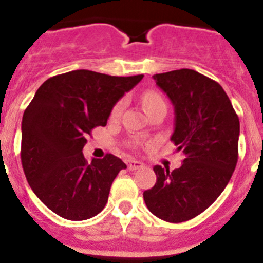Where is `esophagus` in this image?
Segmentation results:
<instances>
[{"label": "esophagus", "instance_id": "esophagus-1", "mask_svg": "<svg viewBox=\"0 0 263 263\" xmlns=\"http://www.w3.org/2000/svg\"><path fill=\"white\" fill-rule=\"evenodd\" d=\"M127 166H128V170H139V168L143 167V162L135 161V159H127Z\"/></svg>", "mask_w": 263, "mask_h": 263}]
</instances>
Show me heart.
<instances>
[{
  "instance_id": "b5f03b06",
  "label": "heart",
  "mask_w": 263,
  "mask_h": 263,
  "mask_svg": "<svg viewBox=\"0 0 263 263\" xmlns=\"http://www.w3.org/2000/svg\"><path fill=\"white\" fill-rule=\"evenodd\" d=\"M141 102H143V106L146 112H149L151 110H153L154 107L159 106V105H166L165 101H163V98H162L158 93L154 92V90H146V92L143 95V97H141ZM123 106H124L123 101L117 102V104L114 105V107H112L111 114H110L111 115V118L119 117L122 110H123Z\"/></svg>"
}]
</instances>
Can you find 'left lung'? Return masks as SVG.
<instances>
[{"mask_svg": "<svg viewBox=\"0 0 263 263\" xmlns=\"http://www.w3.org/2000/svg\"><path fill=\"white\" fill-rule=\"evenodd\" d=\"M174 105L171 141L184 156L179 168L154 166V187L144 192L159 219L180 223L205 212L231 179L237 163L240 122L223 88L190 68L156 73Z\"/></svg>", "mask_w": 263, "mask_h": 263, "instance_id": "left-lung-1", "label": "left lung"}]
</instances>
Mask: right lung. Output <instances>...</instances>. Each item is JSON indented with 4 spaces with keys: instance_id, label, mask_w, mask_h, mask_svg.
<instances>
[{
    "instance_id": "add662e5",
    "label": "right lung",
    "mask_w": 263,
    "mask_h": 263,
    "mask_svg": "<svg viewBox=\"0 0 263 263\" xmlns=\"http://www.w3.org/2000/svg\"><path fill=\"white\" fill-rule=\"evenodd\" d=\"M143 78L75 70L53 76L35 93L22 120V166L29 187L51 212L84 220L104 209L112 181L127 166L112 154L88 163L83 148Z\"/></svg>"
}]
</instances>
